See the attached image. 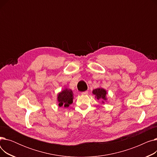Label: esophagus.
<instances>
[{"mask_svg": "<svg viewBox=\"0 0 157 157\" xmlns=\"http://www.w3.org/2000/svg\"><path fill=\"white\" fill-rule=\"evenodd\" d=\"M88 94V91H85V92H81V95H87Z\"/></svg>", "mask_w": 157, "mask_h": 157, "instance_id": "34e87169", "label": "esophagus"}]
</instances>
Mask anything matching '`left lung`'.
I'll use <instances>...</instances> for the list:
<instances>
[{
    "label": "left lung",
    "mask_w": 157,
    "mask_h": 157,
    "mask_svg": "<svg viewBox=\"0 0 157 157\" xmlns=\"http://www.w3.org/2000/svg\"><path fill=\"white\" fill-rule=\"evenodd\" d=\"M92 94L95 95L97 99L102 101V104H104L105 102H106L107 100H108V98H107V96H106L107 91L104 88L102 87L94 89L92 91Z\"/></svg>",
    "instance_id": "8db88e82"
}]
</instances>
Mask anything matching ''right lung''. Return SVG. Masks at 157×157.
Here are the masks:
<instances>
[{"mask_svg": "<svg viewBox=\"0 0 157 157\" xmlns=\"http://www.w3.org/2000/svg\"><path fill=\"white\" fill-rule=\"evenodd\" d=\"M74 94L71 89L65 88L57 94V101L59 106L64 108H68L73 102Z\"/></svg>", "mask_w": 157, "mask_h": 157, "instance_id": "1", "label": "right lung"}]
</instances>
